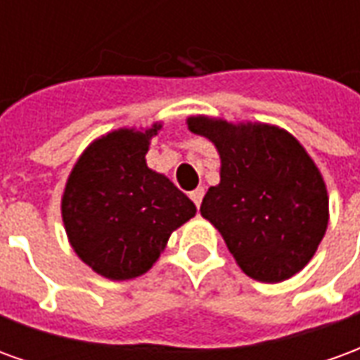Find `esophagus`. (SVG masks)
Masks as SVG:
<instances>
[{
    "label": "esophagus",
    "mask_w": 360,
    "mask_h": 360,
    "mask_svg": "<svg viewBox=\"0 0 360 360\" xmlns=\"http://www.w3.org/2000/svg\"><path fill=\"white\" fill-rule=\"evenodd\" d=\"M202 198H204V188L202 187H198L195 188L193 193H191V200L196 204V206H200V202H202Z\"/></svg>",
    "instance_id": "obj_1"
}]
</instances>
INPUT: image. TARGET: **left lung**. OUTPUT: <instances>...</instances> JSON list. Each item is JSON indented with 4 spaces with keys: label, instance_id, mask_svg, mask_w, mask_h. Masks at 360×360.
<instances>
[{
    "label": "left lung",
    "instance_id": "left-lung-1",
    "mask_svg": "<svg viewBox=\"0 0 360 360\" xmlns=\"http://www.w3.org/2000/svg\"><path fill=\"white\" fill-rule=\"evenodd\" d=\"M187 125L218 148L219 185L204 195L200 214L221 233L239 268L266 283L301 271L328 227V191L307 150L266 123L196 115Z\"/></svg>",
    "mask_w": 360,
    "mask_h": 360
}]
</instances>
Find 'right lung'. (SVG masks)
Segmentation results:
<instances>
[{
    "mask_svg": "<svg viewBox=\"0 0 360 360\" xmlns=\"http://www.w3.org/2000/svg\"><path fill=\"white\" fill-rule=\"evenodd\" d=\"M119 129L82 152L61 198L69 243L84 264L103 278L123 281L148 271L169 235L196 214L187 195L146 165L150 139Z\"/></svg>",
    "mask_w": 360,
    "mask_h": 360,
    "instance_id": "1",
    "label": "right lung"
}]
</instances>
